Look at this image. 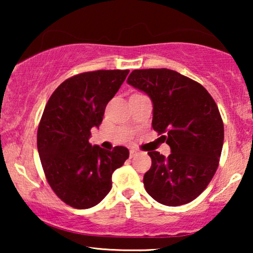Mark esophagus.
<instances>
[{
  "label": "esophagus",
  "mask_w": 253,
  "mask_h": 253,
  "mask_svg": "<svg viewBox=\"0 0 253 253\" xmlns=\"http://www.w3.org/2000/svg\"><path fill=\"white\" fill-rule=\"evenodd\" d=\"M139 153H140V151L137 150V148H131V150H130V158H133L134 155H137Z\"/></svg>",
  "instance_id": "1"
}]
</instances>
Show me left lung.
Segmentation results:
<instances>
[{"label": "left lung", "mask_w": 253, "mask_h": 253, "mask_svg": "<svg viewBox=\"0 0 253 253\" xmlns=\"http://www.w3.org/2000/svg\"><path fill=\"white\" fill-rule=\"evenodd\" d=\"M126 83L151 99L152 126L170 147L168 158L148 152L152 167L144 176L148 195L162 205L196 199L215 174L223 145V123L206 88L174 70L143 69Z\"/></svg>", "instance_id": "1"}]
</instances>
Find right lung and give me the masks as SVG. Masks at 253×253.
<instances>
[{"label":"right lung","instance_id":"1","mask_svg":"<svg viewBox=\"0 0 253 253\" xmlns=\"http://www.w3.org/2000/svg\"><path fill=\"white\" fill-rule=\"evenodd\" d=\"M127 74L98 70L74 76L44 107L37 136L41 165L58 198L75 209L98 205L112 189L113 172L129 158L126 147L107 151L88 141Z\"/></svg>","mask_w":253,"mask_h":253}]
</instances>
